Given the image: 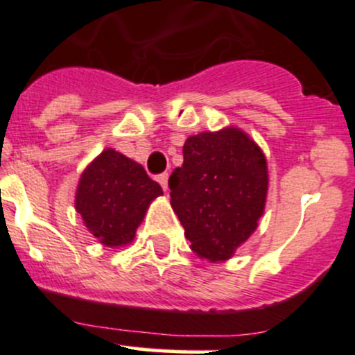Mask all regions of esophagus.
<instances>
[{
  "label": "esophagus",
  "instance_id": "obj_1",
  "mask_svg": "<svg viewBox=\"0 0 355 355\" xmlns=\"http://www.w3.org/2000/svg\"><path fill=\"white\" fill-rule=\"evenodd\" d=\"M156 180L159 182V185H161V187H163V191H168V173L157 175Z\"/></svg>",
  "mask_w": 355,
  "mask_h": 355
}]
</instances>
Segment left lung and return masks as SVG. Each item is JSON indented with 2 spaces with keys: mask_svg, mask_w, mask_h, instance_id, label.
I'll return each mask as SVG.
<instances>
[{
  "mask_svg": "<svg viewBox=\"0 0 355 355\" xmlns=\"http://www.w3.org/2000/svg\"><path fill=\"white\" fill-rule=\"evenodd\" d=\"M168 185L191 249L211 263L227 261L264 213L266 157L241 128L202 132L185 141L184 164Z\"/></svg>",
  "mask_w": 355,
  "mask_h": 355,
  "instance_id": "obj_1",
  "label": "left lung"
}]
</instances>
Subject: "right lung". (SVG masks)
Here are the masks:
<instances>
[{
  "label": "right lung",
  "instance_id": "1",
  "mask_svg": "<svg viewBox=\"0 0 355 355\" xmlns=\"http://www.w3.org/2000/svg\"><path fill=\"white\" fill-rule=\"evenodd\" d=\"M163 189L130 157L105 149L80 175L75 207L101 244H130L149 204Z\"/></svg>",
  "mask_w": 355,
  "mask_h": 355
}]
</instances>
